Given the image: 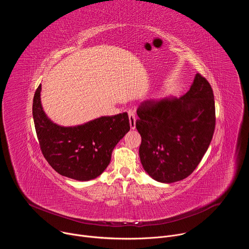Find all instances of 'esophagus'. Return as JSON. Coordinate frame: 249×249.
Listing matches in <instances>:
<instances>
[{
  "label": "esophagus",
  "mask_w": 249,
  "mask_h": 249,
  "mask_svg": "<svg viewBox=\"0 0 249 249\" xmlns=\"http://www.w3.org/2000/svg\"><path fill=\"white\" fill-rule=\"evenodd\" d=\"M128 116H129V123H130V128L132 130H134L136 128V115L132 112L129 111L128 112Z\"/></svg>",
  "instance_id": "esophagus-1"
}]
</instances>
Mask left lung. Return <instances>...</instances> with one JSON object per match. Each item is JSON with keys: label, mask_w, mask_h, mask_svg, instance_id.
<instances>
[{"label": "left lung", "mask_w": 249, "mask_h": 249, "mask_svg": "<svg viewBox=\"0 0 249 249\" xmlns=\"http://www.w3.org/2000/svg\"><path fill=\"white\" fill-rule=\"evenodd\" d=\"M140 160L153 179L172 183L189 176L215 131V100L208 81L196 74L180 98L145 100L137 109Z\"/></svg>", "instance_id": "left-lung-1"}]
</instances>
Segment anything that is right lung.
<instances>
[{"instance_id": "obj_1", "label": "right lung", "mask_w": 249, "mask_h": 249, "mask_svg": "<svg viewBox=\"0 0 249 249\" xmlns=\"http://www.w3.org/2000/svg\"><path fill=\"white\" fill-rule=\"evenodd\" d=\"M40 92L41 85L33 97L32 115L44 158L59 174L69 178L78 181L96 178L108 166L113 149L130 130L127 113L61 126L46 115Z\"/></svg>"}]
</instances>
